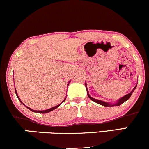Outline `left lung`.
I'll list each match as a JSON object with an SVG mask.
<instances>
[{
    "label": "left lung",
    "instance_id": "obj_1",
    "mask_svg": "<svg viewBox=\"0 0 149 149\" xmlns=\"http://www.w3.org/2000/svg\"><path fill=\"white\" fill-rule=\"evenodd\" d=\"M136 85H137V83H136V85H135L134 88H133V90H132V91L130 92V93H128L127 95H125V96L121 97V98H120L119 100H118L116 102H114V103H110V102H104V101H102V100H97V99L93 98V97H92L91 96H90V95H89L88 88H87V84H86V83H85V87H86L87 92H88V96L89 98H90L92 101H93V102H96V103L100 104V105H102V106H104V107H117V106H120V105H121L122 104H123L125 102H126V101H127V100H129L130 97H131L132 94L133 93V92H134L135 89H136Z\"/></svg>",
    "mask_w": 149,
    "mask_h": 149
}]
</instances>
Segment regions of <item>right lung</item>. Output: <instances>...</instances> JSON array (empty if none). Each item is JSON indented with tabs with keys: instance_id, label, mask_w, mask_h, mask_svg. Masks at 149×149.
<instances>
[{
	"instance_id": "1",
	"label": "right lung",
	"mask_w": 149,
	"mask_h": 149,
	"mask_svg": "<svg viewBox=\"0 0 149 149\" xmlns=\"http://www.w3.org/2000/svg\"><path fill=\"white\" fill-rule=\"evenodd\" d=\"M70 82L71 81H69V83H68V84H67V87L69 86V83H70ZM15 94H16V95H17V98H18V100L20 101V102H21V103L23 104V105H24V104L23 103H22V102L21 100H20V99H19V96H18V95H17V90H16V88H15ZM66 98L64 99V101H63L62 102H61V104H58L57 106H55V107H52V108H50V109H47V110H43V111H36V110H33V109H31V108H29V107H26V106H25V107H26V108L27 109H29L30 111H33V112H35V113H49V112H50V111H53V110H54V109H57V108L58 107H59V106L61 105V104L63 103V102H64L65 100H66Z\"/></svg>"
}]
</instances>
